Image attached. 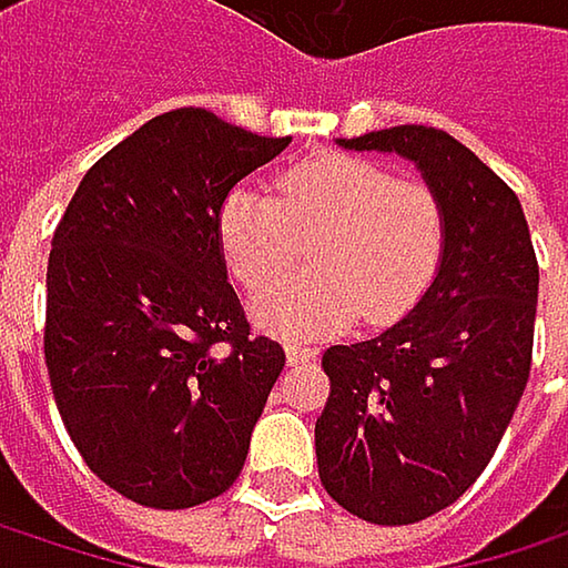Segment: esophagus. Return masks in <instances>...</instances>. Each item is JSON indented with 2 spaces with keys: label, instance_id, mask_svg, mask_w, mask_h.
<instances>
[{
  "label": "esophagus",
  "instance_id": "34e87169",
  "mask_svg": "<svg viewBox=\"0 0 568 568\" xmlns=\"http://www.w3.org/2000/svg\"><path fill=\"white\" fill-rule=\"evenodd\" d=\"M318 355V348L315 345H308V342H288L285 345V358H288V365H305V362H312Z\"/></svg>",
  "mask_w": 568,
  "mask_h": 568
}]
</instances>
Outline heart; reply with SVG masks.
<instances>
[{
    "label": "heart",
    "instance_id": "heart-1",
    "mask_svg": "<svg viewBox=\"0 0 568 568\" xmlns=\"http://www.w3.org/2000/svg\"><path fill=\"white\" fill-rule=\"evenodd\" d=\"M444 210L430 186L348 154L295 164L276 196L240 183L216 213L220 253L233 280L265 288L313 243V273L253 298V318L283 338H318L400 318L434 283L444 256Z\"/></svg>",
    "mask_w": 568,
    "mask_h": 568
}]
</instances>
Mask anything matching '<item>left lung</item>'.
<instances>
[{
  "label": "left lung",
  "mask_w": 568,
  "mask_h": 568,
  "mask_svg": "<svg viewBox=\"0 0 568 568\" xmlns=\"http://www.w3.org/2000/svg\"><path fill=\"white\" fill-rule=\"evenodd\" d=\"M338 144L410 161L447 226L414 308L322 355V487L358 519L407 526L460 500L510 427L532 362L539 266L516 193L447 131L400 124Z\"/></svg>",
  "instance_id": "8db88e82"
}]
</instances>
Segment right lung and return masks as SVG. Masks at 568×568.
I'll return each instance as SVG.
<instances>
[{
	"mask_svg": "<svg viewBox=\"0 0 568 568\" xmlns=\"http://www.w3.org/2000/svg\"><path fill=\"white\" fill-rule=\"evenodd\" d=\"M288 141L203 108L151 118L84 173L52 236L58 414L84 464L141 507L206 504L246 464L285 352L250 335L216 213Z\"/></svg>",
	"mask_w": 568,
	"mask_h": 568,
	"instance_id": "obj_1",
	"label": "right lung"
}]
</instances>
